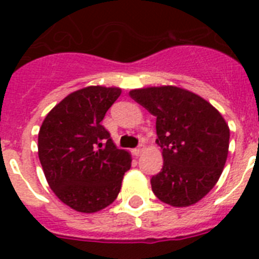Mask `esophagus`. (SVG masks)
I'll return each mask as SVG.
<instances>
[{
    "label": "esophagus",
    "instance_id": "esophagus-1",
    "mask_svg": "<svg viewBox=\"0 0 259 259\" xmlns=\"http://www.w3.org/2000/svg\"><path fill=\"white\" fill-rule=\"evenodd\" d=\"M144 152V145H140L139 148H136V149L132 150V153H134V155H136V157H139V155H141V153Z\"/></svg>",
    "mask_w": 259,
    "mask_h": 259
}]
</instances>
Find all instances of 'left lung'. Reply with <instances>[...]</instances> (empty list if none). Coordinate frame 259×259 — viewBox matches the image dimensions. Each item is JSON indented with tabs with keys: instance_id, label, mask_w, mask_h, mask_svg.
<instances>
[{
	"instance_id": "left-lung-1",
	"label": "left lung",
	"mask_w": 259,
	"mask_h": 259,
	"mask_svg": "<svg viewBox=\"0 0 259 259\" xmlns=\"http://www.w3.org/2000/svg\"><path fill=\"white\" fill-rule=\"evenodd\" d=\"M130 96L157 118L163 167L150 180L158 200L187 207L217 184L227 161L230 128L222 114L196 93L175 85L132 89Z\"/></svg>"
}]
</instances>
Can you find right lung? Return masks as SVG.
I'll return each mask as SVG.
<instances>
[{"mask_svg":"<svg viewBox=\"0 0 259 259\" xmlns=\"http://www.w3.org/2000/svg\"><path fill=\"white\" fill-rule=\"evenodd\" d=\"M116 87L89 85L50 110L38 131V159L50 189L79 212H97L118 197L131 154L101 124L120 96Z\"/></svg>","mask_w":259,"mask_h":259,"instance_id":"1","label":"right lung"}]
</instances>
